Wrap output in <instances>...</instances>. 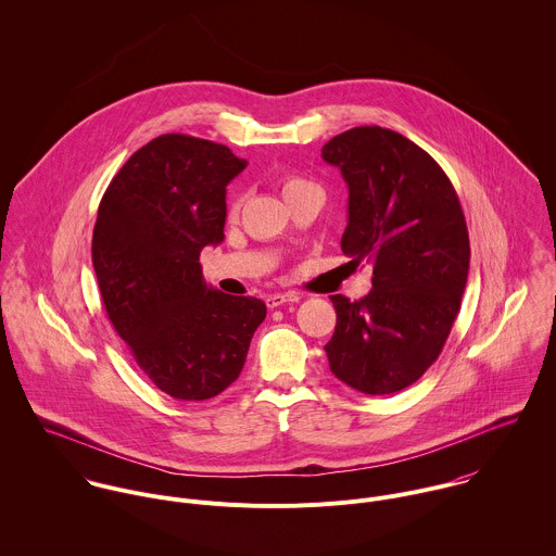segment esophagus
Returning a JSON list of instances; mask_svg holds the SVG:
<instances>
[{"mask_svg":"<svg viewBox=\"0 0 556 556\" xmlns=\"http://www.w3.org/2000/svg\"><path fill=\"white\" fill-rule=\"evenodd\" d=\"M295 302H300V295H298V293H269V295L265 298L267 308H278V306L295 304Z\"/></svg>","mask_w":556,"mask_h":556,"instance_id":"34e87169","label":"esophagus"}]
</instances>
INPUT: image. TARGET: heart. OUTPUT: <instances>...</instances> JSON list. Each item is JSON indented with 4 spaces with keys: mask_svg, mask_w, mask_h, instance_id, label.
I'll return each mask as SVG.
<instances>
[{
    "mask_svg": "<svg viewBox=\"0 0 556 556\" xmlns=\"http://www.w3.org/2000/svg\"><path fill=\"white\" fill-rule=\"evenodd\" d=\"M278 181H280V188H282V194H285L287 201H289L293 194L302 192V190L318 188L315 181H311V179H306V177H302V175H298V173H285V175L278 177ZM238 207L239 197H233V201H231V212H238Z\"/></svg>",
    "mask_w": 556,
    "mask_h": 556,
    "instance_id": "b5f03b06",
    "label": "heart"
}]
</instances>
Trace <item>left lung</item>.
Segmentation results:
<instances>
[{"instance_id": "left-lung-1", "label": "left lung", "mask_w": 556, "mask_h": 556, "mask_svg": "<svg viewBox=\"0 0 556 556\" xmlns=\"http://www.w3.org/2000/svg\"><path fill=\"white\" fill-rule=\"evenodd\" d=\"M349 184L342 252L372 265V289L331 295V372L370 396L413 386L439 357L460 313L469 231L458 194L419 146L381 126L351 128L320 150Z\"/></svg>"}]
</instances>
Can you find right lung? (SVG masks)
I'll list each match as a JSON object with an SVG mask.
<instances>
[{
    "label": "right lung",
    "instance_id": "1",
    "mask_svg": "<svg viewBox=\"0 0 556 556\" xmlns=\"http://www.w3.org/2000/svg\"><path fill=\"white\" fill-rule=\"evenodd\" d=\"M227 146L160 135L111 179L91 239L106 317L160 392L207 400L241 372L265 304L205 285L201 250L225 239Z\"/></svg>",
    "mask_w": 556,
    "mask_h": 556
}]
</instances>
